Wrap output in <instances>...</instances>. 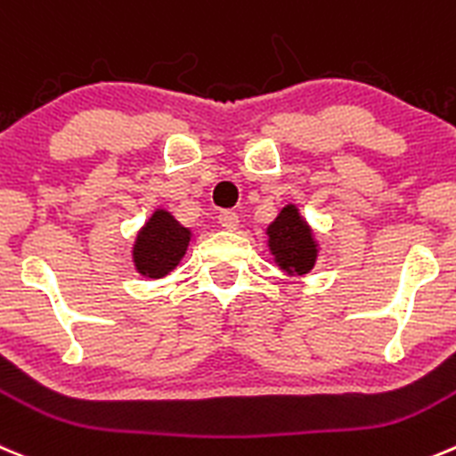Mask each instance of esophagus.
<instances>
[{
	"label": "esophagus",
	"instance_id": "esophagus-1",
	"mask_svg": "<svg viewBox=\"0 0 456 456\" xmlns=\"http://www.w3.org/2000/svg\"><path fill=\"white\" fill-rule=\"evenodd\" d=\"M218 223L220 227L227 229V232H233V229H238V214H233V211H223V214L218 216Z\"/></svg>",
	"mask_w": 456,
	"mask_h": 456
}]
</instances>
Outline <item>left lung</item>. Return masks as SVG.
Returning a JSON list of instances; mask_svg holds the SVG:
<instances>
[{
  "label": "left lung",
  "instance_id": "obj_1",
  "mask_svg": "<svg viewBox=\"0 0 456 456\" xmlns=\"http://www.w3.org/2000/svg\"><path fill=\"white\" fill-rule=\"evenodd\" d=\"M267 245L278 267L289 276H305L318 258V242L298 207L285 205L267 227Z\"/></svg>",
  "mask_w": 456,
  "mask_h": 456
}]
</instances>
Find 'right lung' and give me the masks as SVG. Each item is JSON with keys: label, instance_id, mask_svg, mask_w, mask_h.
<instances>
[{"label": "right lung", "instance_id": "right-lung-1", "mask_svg": "<svg viewBox=\"0 0 456 456\" xmlns=\"http://www.w3.org/2000/svg\"><path fill=\"white\" fill-rule=\"evenodd\" d=\"M191 229L183 227L167 209H156L134 242V265L147 278H162L187 254Z\"/></svg>", "mask_w": 456, "mask_h": 456}]
</instances>
